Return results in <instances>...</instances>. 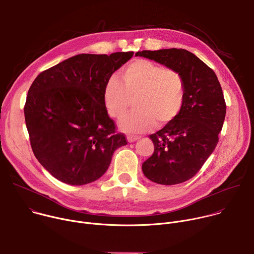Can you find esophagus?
Listing matches in <instances>:
<instances>
[{"label": "esophagus", "instance_id": "esophagus-1", "mask_svg": "<svg viewBox=\"0 0 254 254\" xmlns=\"http://www.w3.org/2000/svg\"><path fill=\"white\" fill-rule=\"evenodd\" d=\"M127 139L128 142H133V141H135L136 139H138V136H136V135H127Z\"/></svg>", "mask_w": 254, "mask_h": 254}]
</instances>
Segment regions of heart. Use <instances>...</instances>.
<instances>
[{"instance_id":"1","label":"heart","mask_w":254,"mask_h":254,"mask_svg":"<svg viewBox=\"0 0 254 254\" xmlns=\"http://www.w3.org/2000/svg\"><path fill=\"white\" fill-rule=\"evenodd\" d=\"M187 98V82L180 71L138 58L108 77L103 87V103L114 119L123 118L134 99L136 111L120 123L122 130L140 133L173 123L182 113Z\"/></svg>"}]
</instances>
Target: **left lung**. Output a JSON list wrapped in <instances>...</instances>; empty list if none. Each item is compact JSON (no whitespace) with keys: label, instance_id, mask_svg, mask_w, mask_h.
Wrapping results in <instances>:
<instances>
[{"label":"left lung","instance_id":"1","mask_svg":"<svg viewBox=\"0 0 254 254\" xmlns=\"http://www.w3.org/2000/svg\"><path fill=\"white\" fill-rule=\"evenodd\" d=\"M135 56L155 60L182 73L187 98L181 115L150 136L154 154L142 163L143 175L157 184L176 185L193 178L215 150L226 103L215 72L185 49L142 50Z\"/></svg>","mask_w":254,"mask_h":254}]
</instances>
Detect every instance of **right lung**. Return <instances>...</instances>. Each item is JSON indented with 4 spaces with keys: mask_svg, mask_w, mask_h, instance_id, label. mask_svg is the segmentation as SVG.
<instances>
[{
    "mask_svg": "<svg viewBox=\"0 0 254 254\" xmlns=\"http://www.w3.org/2000/svg\"><path fill=\"white\" fill-rule=\"evenodd\" d=\"M129 52L79 54L44 70L29 88L24 106L33 153L57 180L85 185L110 167L127 143L103 103V87Z\"/></svg>",
    "mask_w": 254,
    "mask_h": 254,
    "instance_id": "obj_1",
    "label": "right lung"
}]
</instances>
